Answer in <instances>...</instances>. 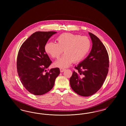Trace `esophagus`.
I'll return each mask as SVG.
<instances>
[{
	"label": "esophagus",
	"mask_w": 126,
	"mask_h": 126,
	"mask_svg": "<svg viewBox=\"0 0 126 126\" xmlns=\"http://www.w3.org/2000/svg\"><path fill=\"white\" fill-rule=\"evenodd\" d=\"M66 70L65 69H64V68H60V71L61 73H62V72L65 71Z\"/></svg>",
	"instance_id": "1"
}]
</instances>
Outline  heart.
<instances>
[{
	"label": "heart",
	"instance_id": "obj_1",
	"mask_svg": "<svg viewBox=\"0 0 126 126\" xmlns=\"http://www.w3.org/2000/svg\"><path fill=\"white\" fill-rule=\"evenodd\" d=\"M57 43L49 42L44 47L45 52L52 58L58 59L64 52L65 54L54 63L56 67L66 68L73 62H79L89 53L92 42L87 36L71 33H64L58 36Z\"/></svg>",
	"mask_w": 126,
	"mask_h": 126
}]
</instances>
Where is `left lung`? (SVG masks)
<instances>
[{"instance_id":"8db88e82","label":"left lung","mask_w":126,"mask_h":126,"mask_svg":"<svg viewBox=\"0 0 126 126\" xmlns=\"http://www.w3.org/2000/svg\"><path fill=\"white\" fill-rule=\"evenodd\" d=\"M93 46L87 57L75 66L70 78L73 90L81 96H91L99 90L108 75L109 58L107 51L100 40L89 32Z\"/></svg>"}]
</instances>
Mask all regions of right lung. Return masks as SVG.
Masks as SVG:
<instances>
[{"mask_svg": "<svg viewBox=\"0 0 126 126\" xmlns=\"http://www.w3.org/2000/svg\"><path fill=\"white\" fill-rule=\"evenodd\" d=\"M55 32H36L24 42L18 51L17 69L20 80L25 89L35 95L44 94L53 87L59 68L46 70L52 63L44 47Z\"/></svg>", "mask_w": 126, "mask_h": 126, "instance_id": "add662e5", "label": "right lung"}]
</instances>
